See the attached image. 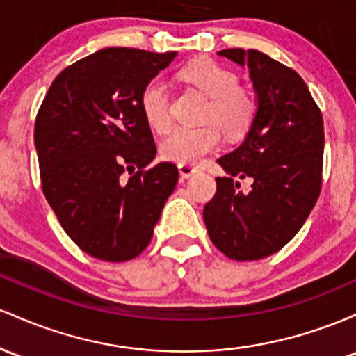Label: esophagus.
Returning a JSON list of instances; mask_svg holds the SVG:
<instances>
[{
  "mask_svg": "<svg viewBox=\"0 0 356 356\" xmlns=\"http://www.w3.org/2000/svg\"><path fill=\"white\" fill-rule=\"evenodd\" d=\"M178 170H179V175H181V178H190V177H193V175L198 173L200 168L188 165V163H179Z\"/></svg>",
  "mask_w": 356,
  "mask_h": 356,
  "instance_id": "1",
  "label": "esophagus"
}]
</instances>
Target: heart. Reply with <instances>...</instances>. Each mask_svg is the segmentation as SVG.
I'll return each mask as SVG.
<instances>
[{"label": "heart", "mask_w": 356, "mask_h": 356, "mask_svg": "<svg viewBox=\"0 0 356 356\" xmlns=\"http://www.w3.org/2000/svg\"><path fill=\"white\" fill-rule=\"evenodd\" d=\"M179 77L210 97L205 111L209 124L175 127L159 146L161 156L168 161L198 163L220 145L222 133L218 125L229 138H241L252 127L259 102L252 92L238 86V75L234 70L215 60L200 58L179 72ZM139 107L151 129L166 133L171 124L170 92L161 79H151L143 87Z\"/></svg>", "instance_id": "obj_1"}]
</instances>
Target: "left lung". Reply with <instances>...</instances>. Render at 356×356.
Listing matches in <instances>:
<instances>
[{"label": "left lung", "instance_id": "1", "mask_svg": "<svg viewBox=\"0 0 356 356\" xmlns=\"http://www.w3.org/2000/svg\"><path fill=\"white\" fill-rule=\"evenodd\" d=\"M249 69L259 113L237 149L218 158L227 177L203 209L210 241L234 261L281 250L309 217L321 191L325 129L298 72L259 50L218 51ZM252 177L247 194L234 181Z\"/></svg>", "mask_w": 356, "mask_h": 356}]
</instances>
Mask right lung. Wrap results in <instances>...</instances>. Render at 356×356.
Segmentation results:
<instances>
[{
	"label": "right lung",
	"mask_w": 356,
	"mask_h": 356,
	"mask_svg": "<svg viewBox=\"0 0 356 356\" xmlns=\"http://www.w3.org/2000/svg\"><path fill=\"white\" fill-rule=\"evenodd\" d=\"M175 57L102 49L60 72L40 106L35 147L43 195L67 235L92 257H138L177 186L173 163L147 168L156 146L139 107L143 87Z\"/></svg>",
	"instance_id": "1"
}]
</instances>
